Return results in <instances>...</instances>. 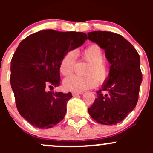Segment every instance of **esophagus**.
Here are the masks:
<instances>
[{
    "mask_svg": "<svg viewBox=\"0 0 153 153\" xmlns=\"http://www.w3.org/2000/svg\"><path fill=\"white\" fill-rule=\"evenodd\" d=\"M81 93V92H72V95H73L74 97H75V96H78V95H80Z\"/></svg>",
    "mask_w": 153,
    "mask_h": 153,
    "instance_id": "1",
    "label": "esophagus"
}]
</instances>
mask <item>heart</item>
I'll list each match as a JSON object with an SVG mask.
<instances>
[{
	"instance_id": "heart-1",
	"label": "heart",
	"mask_w": 153,
	"mask_h": 153,
	"mask_svg": "<svg viewBox=\"0 0 153 153\" xmlns=\"http://www.w3.org/2000/svg\"><path fill=\"white\" fill-rule=\"evenodd\" d=\"M83 59L89 63L85 72L86 76L71 75L64 81V86L68 91L82 92L98 85V81L103 84L109 76V69L104 61V54L100 46L92 44L86 47L81 52ZM76 52L69 51L61 61L60 72L68 76L73 72L76 61Z\"/></svg>"
}]
</instances>
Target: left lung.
Segmentation results:
<instances>
[{
    "instance_id": "1",
    "label": "left lung",
    "mask_w": 153,
    "mask_h": 153,
    "mask_svg": "<svg viewBox=\"0 0 153 153\" xmlns=\"http://www.w3.org/2000/svg\"><path fill=\"white\" fill-rule=\"evenodd\" d=\"M88 38L104 49L110 64L109 78L97 91V98L88 112L100 124H117L138 102L142 81L140 56L133 46L118 34L94 31L88 33Z\"/></svg>"
}]
</instances>
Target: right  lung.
Here are the masks:
<instances>
[{"mask_svg": "<svg viewBox=\"0 0 153 153\" xmlns=\"http://www.w3.org/2000/svg\"><path fill=\"white\" fill-rule=\"evenodd\" d=\"M86 39L84 32L46 29L19 44L11 61L10 83L20 115L32 126L49 129L64 119L72 93L49 92L47 88L60 85L63 57Z\"/></svg>", "mask_w": 153, "mask_h": 153, "instance_id": "1", "label": "right lung"}]
</instances>
